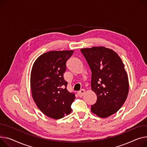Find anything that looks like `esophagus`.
Masks as SVG:
<instances>
[{"label":"esophagus","mask_w":147,"mask_h":147,"mask_svg":"<svg viewBox=\"0 0 147 147\" xmlns=\"http://www.w3.org/2000/svg\"><path fill=\"white\" fill-rule=\"evenodd\" d=\"M84 93H85V90H84V89L81 90L80 91H79V92L77 93L78 96H79L80 97H82L84 94Z\"/></svg>","instance_id":"esophagus-1"}]
</instances>
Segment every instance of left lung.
Wrapping results in <instances>:
<instances>
[{
  "label": "left lung",
  "instance_id": "obj_1",
  "mask_svg": "<svg viewBox=\"0 0 147 147\" xmlns=\"http://www.w3.org/2000/svg\"><path fill=\"white\" fill-rule=\"evenodd\" d=\"M92 71L91 87L97 95L96 103L91 111L106 118L118 112L129 92L128 74L121 57L105 47L82 48Z\"/></svg>",
  "mask_w": 147,
  "mask_h": 147
}]
</instances>
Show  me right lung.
I'll return each mask as SVG.
<instances>
[{
    "instance_id": "add662e5",
    "label": "right lung",
    "mask_w": 147,
    "mask_h": 147,
    "mask_svg": "<svg viewBox=\"0 0 147 147\" xmlns=\"http://www.w3.org/2000/svg\"><path fill=\"white\" fill-rule=\"evenodd\" d=\"M73 50L51 51L38 57L31 72L32 98L40 110L52 119H61L71 112L75 99L67 90L63 74Z\"/></svg>"
}]
</instances>
